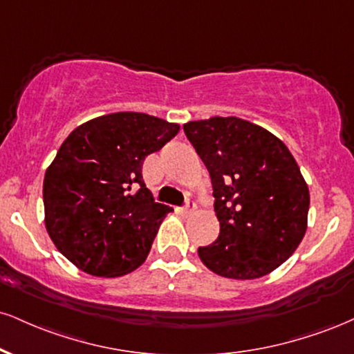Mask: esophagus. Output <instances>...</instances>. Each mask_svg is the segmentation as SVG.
I'll return each mask as SVG.
<instances>
[{
    "mask_svg": "<svg viewBox=\"0 0 354 354\" xmlns=\"http://www.w3.org/2000/svg\"><path fill=\"white\" fill-rule=\"evenodd\" d=\"M194 209H196V203L193 201V199H188V201L185 203V206L181 207V214L188 216V214H191V212H193Z\"/></svg>",
    "mask_w": 354,
    "mask_h": 354,
    "instance_id": "1",
    "label": "esophagus"
}]
</instances>
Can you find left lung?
<instances>
[{
	"label": "left lung",
	"instance_id": "left-lung-1",
	"mask_svg": "<svg viewBox=\"0 0 354 354\" xmlns=\"http://www.w3.org/2000/svg\"><path fill=\"white\" fill-rule=\"evenodd\" d=\"M185 133L209 171L219 236L199 247L204 266L227 279L267 275L304 239L308 186L283 142L237 117L188 122Z\"/></svg>",
	"mask_w": 354,
	"mask_h": 354
}]
</instances>
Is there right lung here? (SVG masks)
Returning <instances> with one entry per match:
<instances>
[{
	"label": "right lung",
	"instance_id": "1",
	"mask_svg": "<svg viewBox=\"0 0 354 354\" xmlns=\"http://www.w3.org/2000/svg\"><path fill=\"white\" fill-rule=\"evenodd\" d=\"M180 125L138 112L82 123L46 171V229L64 257L97 277L130 274L145 262L171 207L153 201L143 160Z\"/></svg>",
	"mask_w": 354,
	"mask_h": 354
}]
</instances>
